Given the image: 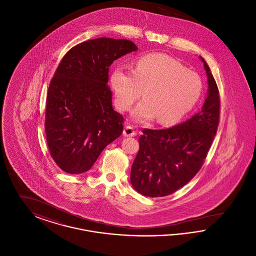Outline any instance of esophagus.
Listing matches in <instances>:
<instances>
[{
	"label": "esophagus",
	"mask_w": 256,
	"mask_h": 256,
	"mask_svg": "<svg viewBox=\"0 0 256 256\" xmlns=\"http://www.w3.org/2000/svg\"><path fill=\"white\" fill-rule=\"evenodd\" d=\"M122 134H124V135L126 137H132V136H135V135L137 134V132L134 130V128L132 126H126L124 128Z\"/></svg>",
	"instance_id": "obj_1"
}]
</instances>
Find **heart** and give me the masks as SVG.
Instances as JSON below:
<instances>
[{
	"label": "heart",
	"mask_w": 256,
	"mask_h": 256,
	"mask_svg": "<svg viewBox=\"0 0 256 256\" xmlns=\"http://www.w3.org/2000/svg\"><path fill=\"white\" fill-rule=\"evenodd\" d=\"M110 80L119 110L130 108L144 90L145 98L132 110L134 120L148 122L158 118V122L164 126L182 121L195 108L204 88L198 74L160 54L138 58L134 71L116 67Z\"/></svg>",
	"instance_id": "heart-1"
}]
</instances>
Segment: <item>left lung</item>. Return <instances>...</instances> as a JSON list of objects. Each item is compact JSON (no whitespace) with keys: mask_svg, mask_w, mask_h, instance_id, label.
<instances>
[{"mask_svg":"<svg viewBox=\"0 0 256 256\" xmlns=\"http://www.w3.org/2000/svg\"><path fill=\"white\" fill-rule=\"evenodd\" d=\"M208 82L202 110L178 126L165 130L144 128L134 159L130 182L146 196L170 195L189 182L206 158L220 121V93L206 62Z\"/></svg>","mask_w":256,"mask_h":256,"instance_id":"obj_1","label":"left lung"}]
</instances>
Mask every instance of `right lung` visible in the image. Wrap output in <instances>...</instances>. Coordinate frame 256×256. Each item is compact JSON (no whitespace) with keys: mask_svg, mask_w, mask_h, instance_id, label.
I'll return each mask as SVG.
<instances>
[{"mask_svg":"<svg viewBox=\"0 0 256 256\" xmlns=\"http://www.w3.org/2000/svg\"><path fill=\"white\" fill-rule=\"evenodd\" d=\"M137 50L126 39L97 38L69 50L50 82L45 132L50 154L61 170H89L102 150L122 134L124 117L112 108L108 70Z\"/></svg>","mask_w":256,"mask_h":256,"instance_id":"add662e5","label":"right lung"}]
</instances>
